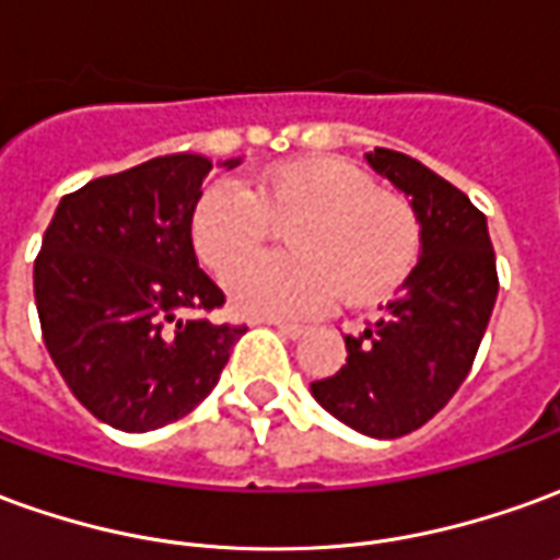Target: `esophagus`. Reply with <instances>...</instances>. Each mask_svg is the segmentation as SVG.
<instances>
[{
  "label": "esophagus",
  "instance_id": "1",
  "mask_svg": "<svg viewBox=\"0 0 560 560\" xmlns=\"http://www.w3.org/2000/svg\"><path fill=\"white\" fill-rule=\"evenodd\" d=\"M281 336H288V339H300V336H306V327L303 324H288V320H269Z\"/></svg>",
  "mask_w": 560,
  "mask_h": 560
}]
</instances>
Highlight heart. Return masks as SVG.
Listing matches in <instances>:
<instances>
[{
    "label": "heart",
    "mask_w": 560,
    "mask_h": 560,
    "mask_svg": "<svg viewBox=\"0 0 560 560\" xmlns=\"http://www.w3.org/2000/svg\"><path fill=\"white\" fill-rule=\"evenodd\" d=\"M291 223V258L241 268L272 225ZM190 242L202 267L226 276L230 303L257 318H308L342 293L351 306L378 303L400 288L421 254L412 206L378 190L354 163L312 158L267 172L254 190L212 185L190 214Z\"/></svg>",
    "instance_id": "1"
}]
</instances>
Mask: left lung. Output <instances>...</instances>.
I'll return each instance as SVG.
<instances>
[{"label": "left lung", "mask_w": 560, "mask_h": 560, "mask_svg": "<svg viewBox=\"0 0 560 560\" xmlns=\"http://www.w3.org/2000/svg\"><path fill=\"white\" fill-rule=\"evenodd\" d=\"M366 163L421 224V257L400 293L363 334L346 336L342 370L312 382V397L358 433L397 440L455 397L498 300V267L485 214L467 194L416 158L375 148Z\"/></svg>", "instance_id": "8db88e82"}]
</instances>
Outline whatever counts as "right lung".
Instances as JSON below:
<instances>
[{"label":"right lung","instance_id":"right-lung-1","mask_svg":"<svg viewBox=\"0 0 560 560\" xmlns=\"http://www.w3.org/2000/svg\"><path fill=\"white\" fill-rule=\"evenodd\" d=\"M209 172L202 154H166L93 178L60 199L35 257L50 361L78 400L117 430L144 433L185 418L212 394L245 334L202 318L224 306L190 242Z\"/></svg>","mask_w":560,"mask_h":560}]
</instances>
